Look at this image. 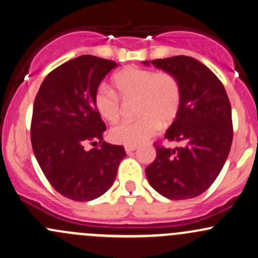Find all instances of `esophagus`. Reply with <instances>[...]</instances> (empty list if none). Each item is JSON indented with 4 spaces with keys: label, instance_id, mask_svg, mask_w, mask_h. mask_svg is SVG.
Here are the masks:
<instances>
[{
    "label": "esophagus",
    "instance_id": "1",
    "mask_svg": "<svg viewBox=\"0 0 258 258\" xmlns=\"http://www.w3.org/2000/svg\"><path fill=\"white\" fill-rule=\"evenodd\" d=\"M124 149H125V152H126V153H132L133 151H135V150H137V146H132V145H126V146L124 147Z\"/></svg>",
    "mask_w": 258,
    "mask_h": 258
}]
</instances>
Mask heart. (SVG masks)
Wrapping results in <instances>:
<instances>
[{
  "label": "heart",
  "mask_w": 258,
  "mask_h": 258,
  "mask_svg": "<svg viewBox=\"0 0 258 258\" xmlns=\"http://www.w3.org/2000/svg\"><path fill=\"white\" fill-rule=\"evenodd\" d=\"M117 94L106 85L95 92L97 113L107 121H117L121 114L120 100H137L135 121H121L109 130V139L115 144L137 146L149 140L162 125H168L178 117L181 106V86L175 75L168 72L126 67L114 74Z\"/></svg>",
  "instance_id": "1"
}]
</instances>
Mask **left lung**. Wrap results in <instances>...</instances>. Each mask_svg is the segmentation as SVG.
Returning <instances> with one entry per match:
<instances>
[{
    "label": "left lung",
    "mask_w": 258,
    "mask_h": 258,
    "mask_svg": "<svg viewBox=\"0 0 258 258\" xmlns=\"http://www.w3.org/2000/svg\"><path fill=\"white\" fill-rule=\"evenodd\" d=\"M144 63L150 64L149 60ZM151 63L180 83V111L164 139L184 146L167 149L155 143L156 158L146 168L147 180L167 199L196 198L213 184L229 155L233 141L229 98L216 74L192 57L175 56Z\"/></svg>",
    "instance_id": "1"
}]
</instances>
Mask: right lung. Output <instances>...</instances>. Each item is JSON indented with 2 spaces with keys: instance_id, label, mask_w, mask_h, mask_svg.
Masks as SVG:
<instances>
[{
  "instance_id": "add662e5",
  "label": "right lung",
  "mask_w": 258,
  "mask_h": 258,
  "mask_svg": "<svg viewBox=\"0 0 258 258\" xmlns=\"http://www.w3.org/2000/svg\"><path fill=\"white\" fill-rule=\"evenodd\" d=\"M113 60L84 54L43 79L34 101L30 138L39 166L56 191L74 201L100 198L113 184L125 157L119 145L103 141L106 125L94 96ZM98 148L87 151L86 143Z\"/></svg>"
}]
</instances>
